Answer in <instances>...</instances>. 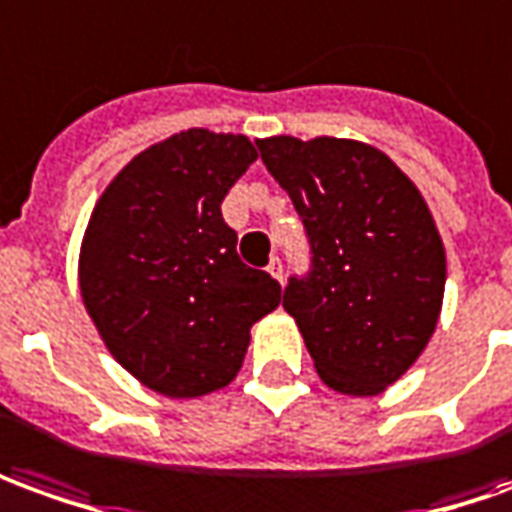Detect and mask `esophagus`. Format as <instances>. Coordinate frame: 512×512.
Listing matches in <instances>:
<instances>
[{"instance_id":"34e87169","label":"esophagus","mask_w":512,"mask_h":512,"mask_svg":"<svg viewBox=\"0 0 512 512\" xmlns=\"http://www.w3.org/2000/svg\"><path fill=\"white\" fill-rule=\"evenodd\" d=\"M267 273H270V276L276 278V281H284V270H281V259H276V256H273V259H270V264H267Z\"/></svg>"}]
</instances>
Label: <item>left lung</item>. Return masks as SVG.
I'll list each match as a JSON object with an SVG mask.
<instances>
[{"mask_svg": "<svg viewBox=\"0 0 512 512\" xmlns=\"http://www.w3.org/2000/svg\"><path fill=\"white\" fill-rule=\"evenodd\" d=\"M301 214L312 273L290 278L295 317L317 376L345 396H379L438 329L446 248L418 186L357 139H256Z\"/></svg>", "mask_w": 512, "mask_h": 512, "instance_id": "obj_1", "label": "left lung"}]
</instances>
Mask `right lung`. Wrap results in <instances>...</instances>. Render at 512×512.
I'll return each instance as SVG.
<instances>
[{
    "mask_svg": "<svg viewBox=\"0 0 512 512\" xmlns=\"http://www.w3.org/2000/svg\"><path fill=\"white\" fill-rule=\"evenodd\" d=\"M256 161L242 133L189 128L133 155L105 186L77 281L111 357L167 398L234 382L281 287L236 256L222 200Z\"/></svg>",
    "mask_w": 512,
    "mask_h": 512,
    "instance_id": "add662e5",
    "label": "right lung"
}]
</instances>
